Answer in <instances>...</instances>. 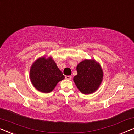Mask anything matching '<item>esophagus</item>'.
<instances>
[{
    "label": "esophagus",
    "mask_w": 134,
    "mask_h": 134,
    "mask_svg": "<svg viewBox=\"0 0 134 134\" xmlns=\"http://www.w3.org/2000/svg\"><path fill=\"white\" fill-rule=\"evenodd\" d=\"M65 79L67 80H71V76H66Z\"/></svg>",
    "instance_id": "34e87169"
}]
</instances>
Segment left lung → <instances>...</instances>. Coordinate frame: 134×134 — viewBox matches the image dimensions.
Wrapping results in <instances>:
<instances>
[{
    "label": "left lung",
    "instance_id": "left-lung-1",
    "mask_svg": "<svg viewBox=\"0 0 134 134\" xmlns=\"http://www.w3.org/2000/svg\"><path fill=\"white\" fill-rule=\"evenodd\" d=\"M77 74L73 78L75 84L84 94L94 93L100 87L104 73L101 66L94 59H85L76 68Z\"/></svg>",
    "mask_w": 134,
    "mask_h": 134
}]
</instances>
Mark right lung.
<instances>
[{
  "mask_svg": "<svg viewBox=\"0 0 134 134\" xmlns=\"http://www.w3.org/2000/svg\"><path fill=\"white\" fill-rule=\"evenodd\" d=\"M30 79L32 85L40 92L49 93L65 79L52 57L43 56L31 66Z\"/></svg>",
  "mask_w": 134,
  "mask_h": 134,
  "instance_id": "1",
  "label": "right lung"
}]
</instances>
